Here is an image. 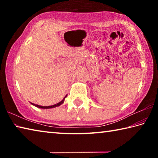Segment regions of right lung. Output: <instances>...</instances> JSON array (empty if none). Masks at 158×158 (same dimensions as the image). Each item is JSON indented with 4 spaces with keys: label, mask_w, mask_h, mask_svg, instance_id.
<instances>
[{
    "label": "right lung",
    "mask_w": 158,
    "mask_h": 158,
    "mask_svg": "<svg viewBox=\"0 0 158 158\" xmlns=\"http://www.w3.org/2000/svg\"><path fill=\"white\" fill-rule=\"evenodd\" d=\"M66 98V96L65 98H63V100L61 101V102H58V103H57V104H56V105H52V106H40V105H35V104H33V103H31L32 105H35V106H37V107H39V108H42V109H49V108H53V107H56V106H60V105H62V104L63 103V102H64V100H65V98Z\"/></svg>",
    "instance_id": "1"
}]
</instances>
